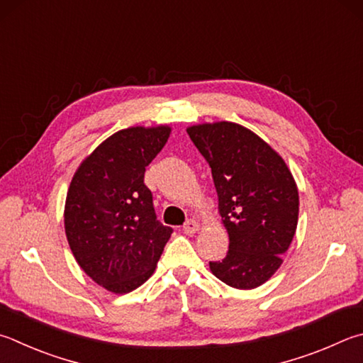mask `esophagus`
Listing matches in <instances>:
<instances>
[{"instance_id": "1", "label": "esophagus", "mask_w": 363, "mask_h": 363, "mask_svg": "<svg viewBox=\"0 0 363 363\" xmlns=\"http://www.w3.org/2000/svg\"><path fill=\"white\" fill-rule=\"evenodd\" d=\"M199 230H200V223L196 222V220H194V219L187 220L186 225L182 227V232L186 233V235H194V233L199 232Z\"/></svg>"}]
</instances>
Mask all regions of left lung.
Listing matches in <instances>:
<instances>
[{"label":"left lung","instance_id":"8db88e82","mask_svg":"<svg viewBox=\"0 0 363 363\" xmlns=\"http://www.w3.org/2000/svg\"><path fill=\"white\" fill-rule=\"evenodd\" d=\"M206 159L228 252L209 269L227 286L249 291L272 278L298 223V189L284 159L254 131L235 122L187 127Z\"/></svg>","mask_w":363,"mask_h":363}]
</instances>
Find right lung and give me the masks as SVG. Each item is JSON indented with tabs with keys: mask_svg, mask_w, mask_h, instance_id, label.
Returning a JSON list of instances; mask_svg holds the SVG:
<instances>
[{
	"mask_svg": "<svg viewBox=\"0 0 363 363\" xmlns=\"http://www.w3.org/2000/svg\"><path fill=\"white\" fill-rule=\"evenodd\" d=\"M169 125L128 127L106 138L79 164L65 201V233L77 265L98 286L128 294L154 274L173 230L157 220L146 167Z\"/></svg>",
	"mask_w": 363,
	"mask_h": 363,
	"instance_id": "1",
	"label": "right lung"
}]
</instances>
